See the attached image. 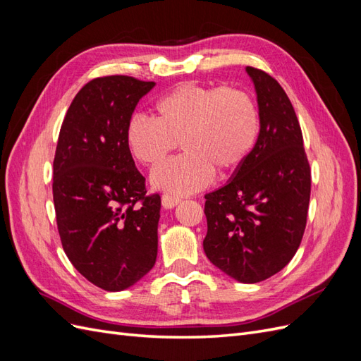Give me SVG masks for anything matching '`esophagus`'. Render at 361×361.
Returning a JSON list of instances; mask_svg holds the SVG:
<instances>
[{"mask_svg": "<svg viewBox=\"0 0 361 361\" xmlns=\"http://www.w3.org/2000/svg\"><path fill=\"white\" fill-rule=\"evenodd\" d=\"M179 202H180V199L176 197V195L162 194V206L166 207V209H170V207H174Z\"/></svg>", "mask_w": 361, "mask_h": 361, "instance_id": "1", "label": "esophagus"}]
</instances>
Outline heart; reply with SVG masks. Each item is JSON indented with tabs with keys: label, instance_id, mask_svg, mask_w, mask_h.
Masks as SVG:
<instances>
[{
	"label": "heart",
	"instance_id": "obj_1",
	"mask_svg": "<svg viewBox=\"0 0 361 361\" xmlns=\"http://www.w3.org/2000/svg\"><path fill=\"white\" fill-rule=\"evenodd\" d=\"M157 120L135 114L125 130L126 146L145 166L155 167L178 149L179 158L152 173V183L176 195L197 192L228 174L253 154L260 135V113L247 92L233 87L180 82L154 105Z\"/></svg>",
	"mask_w": 361,
	"mask_h": 361
}]
</instances>
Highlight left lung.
<instances>
[{"label":"left lung","mask_w":361,"mask_h":361,"mask_svg":"<svg viewBox=\"0 0 361 361\" xmlns=\"http://www.w3.org/2000/svg\"><path fill=\"white\" fill-rule=\"evenodd\" d=\"M255 82L260 135L227 185L204 195V253L227 276L257 283L277 274L297 253L307 223L312 173L302 133L276 78L247 68Z\"/></svg>","instance_id":"obj_1"}]
</instances>
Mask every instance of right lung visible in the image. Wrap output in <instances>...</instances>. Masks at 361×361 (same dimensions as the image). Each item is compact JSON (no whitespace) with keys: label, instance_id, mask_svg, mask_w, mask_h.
I'll return each mask as SVG.
<instances>
[{"label":"right lung","instance_id":"add662e5","mask_svg":"<svg viewBox=\"0 0 361 361\" xmlns=\"http://www.w3.org/2000/svg\"><path fill=\"white\" fill-rule=\"evenodd\" d=\"M154 81L99 76L76 93L54 157L52 197L64 253L81 276L104 290L133 286L154 268L159 194L126 146L135 105Z\"/></svg>","mask_w":361,"mask_h":361}]
</instances>
